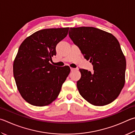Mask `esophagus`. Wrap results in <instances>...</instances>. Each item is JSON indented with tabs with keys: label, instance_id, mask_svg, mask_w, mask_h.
Returning a JSON list of instances; mask_svg holds the SVG:
<instances>
[{
	"label": "esophagus",
	"instance_id": "obj_1",
	"mask_svg": "<svg viewBox=\"0 0 135 135\" xmlns=\"http://www.w3.org/2000/svg\"><path fill=\"white\" fill-rule=\"evenodd\" d=\"M75 70H77V68H71V71H75Z\"/></svg>",
	"mask_w": 135,
	"mask_h": 135
}]
</instances>
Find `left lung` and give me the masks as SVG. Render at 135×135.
Returning a JSON list of instances; mask_svg holds the SVG:
<instances>
[{
	"mask_svg": "<svg viewBox=\"0 0 135 135\" xmlns=\"http://www.w3.org/2000/svg\"><path fill=\"white\" fill-rule=\"evenodd\" d=\"M69 36L94 72L80 69L77 83L80 95L94 106L111 103L119 96L125 83L126 62L118 40L112 34L94 27L70 28Z\"/></svg>",
	"mask_w": 135,
	"mask_h": 135,
	"instance_id": "left-lung-1",
	"label": "left lung"
}]
</instances>
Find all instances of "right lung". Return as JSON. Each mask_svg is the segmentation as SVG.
I'll return each instance as SVG.
<instances>
[{
    "label": "right lung",
    "mask_w": 135,
    "mask_h": 135,
    "mask_svg": "<svg viewBox=\"0 0 135 135\" xmlns=\"http://www.w3.org/2000/svg\"><path fill=\"white\" fill-rule=\"evenodd\" d=\"M69 28L38 31L19 46L13 62V75L19 92L28 103L47 106L59 95L70 68L57 67L49 61L56 55V46L66 37Z\"/></svg>",
    "instance_id": "obj_1"
}]
</instances>
